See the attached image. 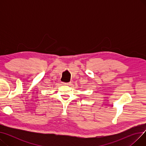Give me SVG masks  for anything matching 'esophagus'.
I'll return each instance as SVG.
<instances>
[{
  "label": "esophagus",
  "instance_id": "obj_1",
  "mask_svg": "<svg viewBox=\"0 0 146 146\" xmlns=\"http://www.w3.org/2000/svg\"><path fill=\"white\" fill-rule=\"evenodd\" d=\"M63 85H70V83H63Z\"/></svg>",
  "mask_w": 146,
  "mask_h": 146
}]
</instances>
